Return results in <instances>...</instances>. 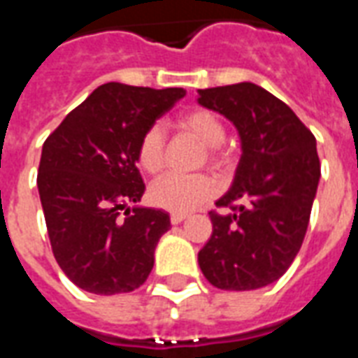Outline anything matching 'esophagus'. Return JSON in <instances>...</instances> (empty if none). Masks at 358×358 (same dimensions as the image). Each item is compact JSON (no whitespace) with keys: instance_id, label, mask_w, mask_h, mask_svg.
<instances>
[{"instance_id":"obj_1","label":"esophagus","mask_w":358,"mask_h":358,"mask_svg":"<svg viewBox=\"0 0 358 358\" xmlns=\"http://www.w3.org/2000/svg\"><path fill=\"white\" fill-rule=\"evenodd\" d=\"M186 218H187L186 213H172L171 222H172V224H180V222H184Z\"/></svg>"}]
</instances>
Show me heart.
I'll list each match as a JSON object with an SVG mask.
<instances>
[{
    "label": "heart",
    "mask_w": 358,
    "mask_h": 358,
    "mask_svg": "<svg viewBox=\"0 0 358 358\" xmlns=\"http://www.w3.org/2000/svg\"><path fill=\"white\" fill-rule=\"evenodd\" d=\"M178 126L186 132L195 136L207 149L210 161L218 163L220 155L215 148H218L226 138V130L222 120L205 109H194L184 113L178 118ZM164 130L161 124H151L141 134L138 141V163L145 172L155 174L163 169L164 164ZM217 194L215 182L207 176H182V174H164L157 178L149 186V201L161 209L174 210V213H186L197 209L209 201Z\"/></svg>",
    "instance_id": "obj_1"
}]
</instances>
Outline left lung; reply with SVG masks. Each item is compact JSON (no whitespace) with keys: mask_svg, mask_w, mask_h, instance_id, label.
Segmentation results:
<instances>
[{"mask_svg":"<svg viewBox=\"0 0 358 358\" xmlns=\"http://www.w3.org/2000/svg\"><path fill=\"white\" fill-rule=\"evenodd\" d=\"M203 107L224 115L240 134L232 187L210 210L201 272L218 289L249 292L289 268L307 234L320 180L313 132L284 101L253 82L199 90Z\"/></svg>","mask_w":358,"mask_h":358,"instance_id":"left-lung-1","label":"left lung"}]
</instances>
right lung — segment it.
I'll return each instance as SVG.
<instances>
[{"label":"right lung","mask_w":358,"mask_h":358,"mask_svg":"<svg viewBox=\"0 0 358 358\" xmlns=\"http://www.w3.org/2000/svg\"><path fill=\"white\" fill-rule=\"evenodd\" d=\"M182 88H138L109 82L94 90L50 134L42 148L38 192L55 261L69 280L95 295L138 289L171 228L169 213L134 207L145 184L138 141Z\"/></svg>","instance_id":"obj_1"}]
</instances>
